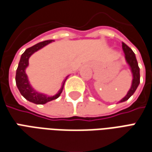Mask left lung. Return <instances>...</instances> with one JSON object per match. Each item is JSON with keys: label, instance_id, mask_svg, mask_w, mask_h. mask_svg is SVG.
<instances>
[{"label": "left lung", "instance_id": "8db88e82", "mask_svg": "<svg viewBox=\"0 0 152 152\" xmlns=\"http://www.w3.org/2000/svg\"><path fill=\"white\" fill-rule=\"evenodd\" d=\"M122 50L125 54V59H126V64H128L130 68L131 72L132 74V85H131L130 89L128 90L126 95L124 98L121 99L119 102H123L128 100L132 95H133L135 91L137 88L138 85L140 83V69L138 66L137 60L136 58V55L134 54V52L132 50L131 48L126 45V44L122 43Z\"/></svg>", "mask_w": 152, "mask_h": 152}]
</instances>
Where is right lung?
I'll return each instance as SVG.
<instances>
[{"mask_svg": "<svg viewBox=\"0 0 152 152\" xmlns=\"http://www.w3.org/2000/svg\"><path fill=\"white\" fill-rule=\"evenodd\" d=\"M52 41H54V40L50 39V40H45L43 42H39L36 45H34V46L26 50V51L22 54L20 62H19L18 68L16 69L15 83H16V86L18 88L20 93L26 100L33 102V103H35V104H45L46 102H50L52 100L58 98L62 93L66 79L69 77V75H68L65 79L63 81L62 87L60 88V89L58 90V93L54 96H49L47 94L39 93V92L34 89L30 83V81L28 79V76L26 73V68L29 65V58L36 51L44 48L45 46L49 45Z\"/></svg>", "mask_w": 152, "mask_h": 152, "instance_id": "add662e5", "label": "right lung"}]
</instances>
